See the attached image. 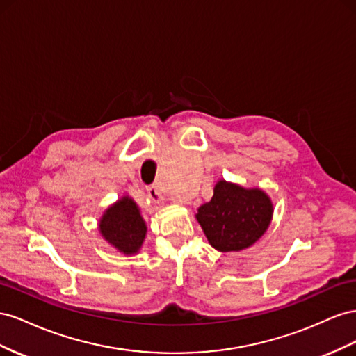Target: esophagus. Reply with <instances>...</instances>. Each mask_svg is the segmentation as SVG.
<instances>
[{
  "label": "esophagus",
  "instance_id": "1",
  "mask_svg": "<svg viewBox=\"0 0 356 356\" xmlns=\"http://www.w3.org/2000/svg\"><path fill=\"white\" fill-rule=\"evenodd\" d=\"M147 197L155 202V204H161L162 202V197H161V192H159V189L155 186V185H150V186H147Z\"/></svg>",
  "mask_w": 356,
  "mask_h": 356
}]
</instances>
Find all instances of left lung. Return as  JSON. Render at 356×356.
<instances>
[{"label":"left lung","mask_w":356,"mask_h":356,"mask_svg":"<svg viewBox=\"0 0 356 356\" xmlns=\"http://www.w3.org/2000/svg\"><path fill=\"white\" fill-rule=\"evenodd\" d=\"M210 245L219 252H238L252 246L267 231L273 202L259 188L246 189L219 180L213 197L195 215Z\"/></svg>","instance_id":"left-lung-1"}]
</instances>
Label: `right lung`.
<instances>
[{
    "mask_svg": "<svg viewBox=\"0 0 356 356\" xmlns=\"http://www.w3.org/2000/svg\"><path fill=\"white\" fill-rule=\"evenodd\" d=\"M103 238L125 255L138 253L146 238V222L136 201L125 195L111 204L99 219Z\"/></svg>",
    "mask_w": 356,
    "mask_h": 356,
    "instance_id": "right-lung-1",
    "label": "right lung"
}]
</instances>
